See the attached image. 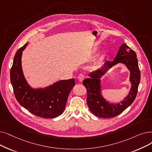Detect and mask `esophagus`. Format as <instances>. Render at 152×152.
Returning a JSON list of instances; mask_svg holds the SVG:
<instances>
[{"label": "esophagus", "mask_w": 152, "mask_h": 152, "mask_svg": "<svg viewBox=\"0 0 152 152\" xmlns=\"http://www.w3.org/2000/svg\"><path fill=\"white\" fill-rule=\"evenodd\" d=\"M84 75L83 74L81 73L78 75L77 80L80 81V82H82L84 80Z\"/></svg>", "instance_id": "34e87169"}]
</instances>
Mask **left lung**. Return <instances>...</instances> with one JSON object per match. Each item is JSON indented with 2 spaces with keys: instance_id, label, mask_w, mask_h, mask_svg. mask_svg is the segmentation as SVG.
Wrapping results in <instances>:
<instances>
[{
  "instance_id": "8db88e82",
  "label": "left lung",
  "mask_w": 152,
  "mask_h": 152,
  "mask_svg": "<svg viewBox=\"0 0 152 152\" xmlns=\"http://www.w3.org/2000/svg\"><path fill=\"white\" fill-rule=\"evenodd\" d=\"M119 62L125 64L129 69L132 87L128 96L122 102L117 104H110L101 94L100 79L109 69ZM89 76L90 77L85 79L83 84L87 90V104L91 113L104 118L119 115L134 101L140 81V71L135 52L125 43L122 44L113 61H107L102 68L91 72Z\"/></svg>"
}]
</instances>
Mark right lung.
I'll use <instances>...</instances> for the list:
<instances>
[{
	"mask_svg": "<svg viewBox=\"0 0 152 152\" xmlns=\"http://www.w3.org/2000/svg\"><path fill=\"white\" fill-rule=\"evenodd\" d=\"M26 43L16 52L10 69V81L16 99L30 113L43 118H55L64 110L68 97L75 86L74 79L59 81L44 89H33L23 74L22 51Z\"/></svg>",
	"mask_w": 152,
	"mask_h": 152,
	"instance_id": "right-lung-1",
	"label": "right lung"
}]
</instances>
